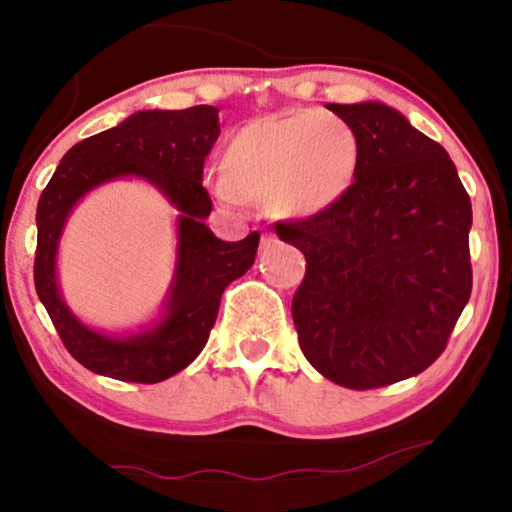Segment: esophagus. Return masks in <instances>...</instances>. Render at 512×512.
Returning a JSON list of instances; mask_svg holds the SVG:
<instances>
[{
  "label": "esophagus",
  "mask_w": 512,
  "mask_h": 512,
  "mask_svg": "<svg viewBox=\"0 0 512 512\" xmlns=\"http://www.w3.org/2000/svg\"><path fill=\"white\" fill-rule=\"evenodd\" d=\"M279 240H277V235H272V233H265L263 237H261V249H270V247H275Z\"/></svg>",
  "instance_id": "34e87169"
}]
</instances>
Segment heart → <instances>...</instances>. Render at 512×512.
<instances>
[{
  "mask_svg": "<svg viewBox=\"0 0 512 512\" xmlns=\"http://www.w3.org/2000/svg\"><path fill=\"white\" fill-rule=\"evenodd\" d=\"M361 139L345 118L319 109H291L256 118L223 151V205H268L279 219H310L352 191Z\"/></svg>",
  "mask_w": 512,
  "mask_h": 512,
  "instance_id": "1",
  "label": "heart"
}]
</instances>
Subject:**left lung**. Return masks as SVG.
Wrapping results in <instances>:
<instances>
[{
    "label": "left lung",
    "instance_id": "1",
    "mask_svg": "<svg viewBox=\"0 0 512 512\" xmlns=\"http://www.w3.org/2000/svg\"><path fill=\"white\" fill-rule=\"evenodd\" d=\"M361 139L352 191L324 214L277 221L305 256L291 303L305 359L347 389L419 375L471 298V198L438 142L380 102L326 104Z\"/></svg>",
    "mask_w": 512,
    "mask_h": 512
}]
</instances>
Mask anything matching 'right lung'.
Wrapping results in <instances>:
<instances>
[{"instance_id":"1","label":"right lung","mask_w":512,"mask_h":512,"mask_svg":"<svg viewBox=\"0 0 512 512\" xmlns=\"http://www.w3.org/2000/svg\"><path fill=\"white\" fill-rule=\"evenodd\" d=\"M219 132V109L209 104L137 111L116 128L74 144L41 193L34 286L62 345L93 373L156 384L184 370L207 345L226 286L254 265L261 235L223 242L205 226L212 198L202 186V167ZM118 176L151 180L182 212L168 312L156 327L132 339H111L83 327L68 312L54 279L57 242L71 207L88 190Z\"/></svg>"}]
</instances>
